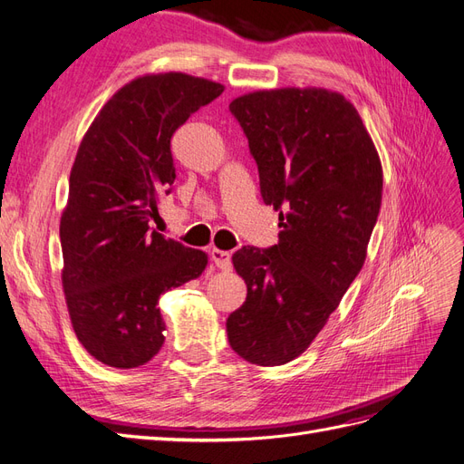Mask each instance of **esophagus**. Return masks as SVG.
<instances>
[{
    "label": "esophagus",
    "mask_w": 464,
    "mask_h": 464,
    "mask_svg": "<svg viewBox=\"0 0 464 464\" xmlns=\"http://www.w3.org/2000/svg\"><path fill=\"white\" fill-rule=\"evenodd\" d=\"M210 259H213V263L218 266V269H230L232 266V257H230V254L228 251H222V249H217V247H213L210 249Z\"/></svg>",
    "instance_id": "esophagus-1"
}]
</instances>
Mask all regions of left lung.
<instances>
[{"instance_id":"1","label":"left lung","mask_w":464,"mask_h":464,"mask_svg":"<svg viewBox=\"0 0 464 464\" xmlns=\"http://www.w3.org/2000/svg\"><path fill=\"white\" fill-rule=\"evenodd\" d=\"M230 111L283 230L276 246L232 256L247 296L227 333L237 356L283 366L312 344L366 261L382 162L356 108L336 92L259 91L236 98Z\"/></svg>"}]
</instances>
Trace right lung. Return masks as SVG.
Listing matches in <instances>:
<instances>
[{
    "instance_id": "1",
    "label": "right lung",
    "mask_w": 464,
    "mask_h": 464,
    "mask_svg": "<svg viewBox=\"0 0 464 464\" xmlns=\"http://www.w3.org/2000/svg\"><path fill=\"white\" fill-rule=\"evenodd\" d=\"M222 91L184 73L139 77L82 137L60 224L62 283L79 343L106 366L137 368L157 354L166 329L160 294L205 271L203 251L149 222L176 179V130Z\"/></svg>"
}]
</instances>
